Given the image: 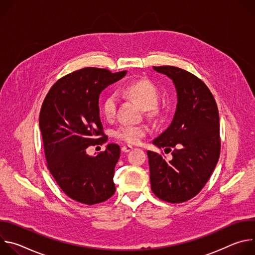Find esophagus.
<instances>
[{
  "mask_svg": "<svg viewBox=\"0 0 255 255\" xmlns=\"http://www.w3.org/2000/svg\"><path fill=\"white\" fill-rule=\"evenodd\" d=\"M121 149H122L123 152H129V151H131L133 149V147L131 146V145H123Z\"/></svg>",
  "mask_w": 255,
  "mask_h": 255,
  "instance_id": "1",
  "label": "esophagus"
}]
</instances>
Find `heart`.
Masks as SVG:
<instances>
[{
    "label": "heart",
    "instance_id": "obj_1",
    "mask_svg": "<svg viewBox=\"0 0 255 255\" xmlns=\"http://www.w3.org/2000/svg\"><path fill=\"white\" fill-rule=\"evenodd\" d=\"M120 93L135 100L143 110L154 111L158 101L156 87L148 81H136L123 86ZM117 98L115 95L107 96L102 103V112L107 119H112L116 114ZM147 127L144 125H122L114 130V137L129 144H138L147 134Z\"/></svg>",
    "mask_w": 255,
    "mask_h": 255
}]
</instances>
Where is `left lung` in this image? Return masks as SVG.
<instances>
[{"mask_svg": "<svg viewBox=\"0 0 255 255\" xmlns=\"http://www.w3.org/2000/svg\"><path fill=\"white\" fill-rule=\"evenodd\" d=\"M153 69L172 81L177 104L170 125L152 141L171 159L147 151L151 190L162 201L183 203L200 193L219 159V112L208 87L191 72L169 65Z\"/></svg>", "mask_w": 255, "mask_h": 255, "instance_id": "left-lung-1", "label": "left lung"}]
</instances>
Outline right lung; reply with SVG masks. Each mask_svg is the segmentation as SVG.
Returning <instances> with one entry per match:
<instances>
[{"instance_id": "1", "label": "right lung", "mask_w": 255, "mask_h": 255, "mask_svg": "<svg viewBox=\"0 0 255 255\" xmlns=\"http://www.w3.org/2000/svg\"><path fill=\"white\" fill-rule=\"evenodd\" d=\"M126 74L86 67L58 80L43 101L39 127L47 167L59 188L77 202L95 205L115 193L119 145L108 144L96 156L86 149L104 141L100 94Z\"/></svg>"}]
</instances>
